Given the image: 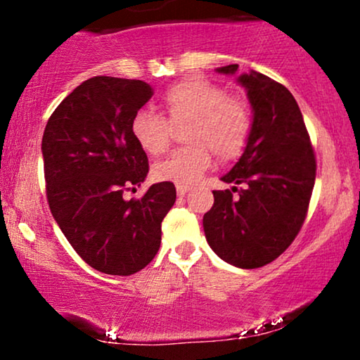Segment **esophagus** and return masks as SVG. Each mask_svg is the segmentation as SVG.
I'll list each match as a JSON object with an SVG mask.
<instances>
[{
	"label": "esophagus",
	"instance_id": "obj_1",
	"mask_svg": "<svg viewBox=\"0 0 360 360\" xmlns=\"http://www.w3.org/2000/svg\"><path fill=\"white\" fill-rule=\"evenodd\" d=\"M189 189H191L189 186H181V184L176 186V191H177V194H179V196H184V194L188 193Z\"/></svg>",
	"mask_w": 360,
	"mask_h": 360
}]
</instances>
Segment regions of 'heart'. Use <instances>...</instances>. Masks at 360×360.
I'll use <instances>...</instances> for the list:
<instances>
[{"mask_svg": "<svg viewBox=\"0 0 360 360\" xmlns=\"http://www.w3.org/2000/svg\"><path fill=\"white\" fill-rule=\"evenodd\" d=\"M172 125L189 122L184 140L188 147L177 148L154 166L159 181L188 186L212 166L213 154L220 160L238 157L249 142L250 108L240 98L229 96L221 86L208 79L191 77L172 84L160 100ZM162 115L140 110L131 120V135L147 155L157 157L171 143V127Z\"/></svg>", "mask_w": 360, "mask_h": 360, "instance_id": "1", "label": "heart"}]
</instances>
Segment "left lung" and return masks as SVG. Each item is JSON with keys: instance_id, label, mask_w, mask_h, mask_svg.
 <instances>
[{"instance_id": "8db88e82", "label": "left lung", "mask_w": 360, "mask_h": 360, "mask_svg": "<svg viewBox=\"0 0 360 360\" xmlns=\"http://www.w3.org/2000/svg\"><path fill=\"white\" fill-rule=\"evenodd\" d=\"M238 64L218 68L235 76ZM252 108V130L240 159L221 177L232 189L213 191L214 203L203 217L208 245L240 269H255L291 245L307 217L315 186V152L303 115L283 84L257 71L243 72ZM243 184L233 198L236 184Z\"/></svg>"}]
</instances>
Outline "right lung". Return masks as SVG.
I'll list each match as a JSON object with an SVG mask.
<instances>
[{
    "instance_id": "add662e5",
    "label": "right lung",
    "mask_w": 360,
    "mask_h": 360,
    "mask_svg": "<svg viewBox=\"0 0 360 360\" xmlns=\"http://www.w3.org/2000/svg\"><path fill=\"white\" fill-rule=\"evenodd\" d=\"M152 94L139 79L91 77L64 98L44 131L53 220L81 259L105 274H135L155 257L160 223L176 201L167 181L152 184L140 200L123 198L148 172L131 120Z\"/></svg>"
}]
</instances>
